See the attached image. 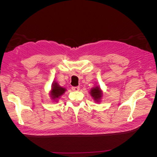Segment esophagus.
<instances>
[{"label": "esophagus", "mask_w": 157, "mask_h": 157, "mask_svg": "<svg viewBox=\"0 0 157 157\" xmlns=\"http://www.w3.org/2000/svg\"><path fill=\"white\" fill-rule=\"evenodd\" d=\"M80 90V88L78 86H76V87H72V90L75 92H77Z\"/></svg>", "instance_id": "obj_1"}]
</instances>
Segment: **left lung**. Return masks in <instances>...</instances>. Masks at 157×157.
Listing matches in <instances>:
<instances>
[{
  "mask_svg": "<svg viewBox=\"0 0 157 157\" xmlns=\"http://www.w3.org/2000/svg\"><path fill=\"white\" fill-rule=\"evenodd\" d=\"M90 94L94 99V101L96 103L100 102L103 96V90L101 89L100 86H98V85H95L93 88H91V90H90Z\"/></svg>",
  "mask_w": 157,
  "mask_h": 157,
  "instance_id": "obj_1",
  "label": "left lung"
}]
</instances>
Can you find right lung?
<instances>
[{
  "instance_id": "add662e5",
  "label": "right lung",
  "mask_w": 157,
  "mask_h": 157,
  "mask_svg": "<svg viewBox=\"0 0 157 157\" xmlns=\"http://www.w3.org/2000/svg\"><path fill=\"white\" fill-rule=\"evenodd\" d=\"M67 91V89L64 87L61 86L57 81H54L52 84L50 90L49 91V95L52 101L54 103L58 102L59 99L62 95Z\"/></svg>"
}]
</instances>
